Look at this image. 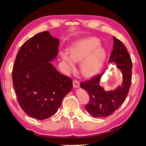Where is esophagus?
<instances>
[{
    "label": "esophagus",
    "mask_w": 146,
    "mask_h": 146,
    "mask_svg": "<svg viewBox=\"0 0 146 146\" xmlns=\"http://www.w3.org/2000/svg\"><path fill=\"white\" fill-rule=\"evenodd\" d=\"M73 87L74 88H78L80 87V82H79L78 80H73Z\"/></svg>",
    "instance_id": "34e87169"
}]
</instances>
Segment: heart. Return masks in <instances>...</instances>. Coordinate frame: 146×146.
Returning a JSON list of instances; mask_svg holds the SVG:
<instances>
[{"label": "heart", "mask_w": 146, "mask_h": 146, "mask_svg": "<svg viewBox=\"0 0 146 146\" xmlns=\"http://www.w3.org/2000/svg\"><path fill=\"white\" fill-rule=\"evenodd\" d=\"M96 38L81 39L74 43L67 53L60 52V57L67 65L68 71L75 70V62H81L80 70L85 76L90 77L96 75L102 68L106 58L105 49L101 46Z\"/></svg>", "instance_id": "b5f03b06"}]
</instances>
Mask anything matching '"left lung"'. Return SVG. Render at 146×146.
Masks as SVG:
<instances>
[{
	"label": "left lung",
	"mask_w": 146,
	"mask_h": 146,
	"mask_svg": "<svg viewBox=\"0 0 146 146\" xmlns=\"http://www.w3.org/2000/svg\"><path fill=\"white\" fill-rule=\"evenodd\" d=\"M113 46L108 63L114 62L123 75L121 86L114 90L105 91L100 85L104 72L99 74L88 81L81 82L82 89L89 95L90 101L86 110L94 117H107L112 114L123 104L128 96L131 86L132 63L131 57L123 43L113 37Z\"/></svg>",
	"instance_id": "1"
}]
</instances>
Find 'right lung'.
<instances>
[{
  "mask_svg": "<svg viewBox=\"0 0 146 146\" xmlns=\"http://www.w3.org/2000/svg\"><path fill=\"white\" fill-rule=\"evenodd\" d=\"M59 45V39L48 31L37 34L23 44L13 66L18 102L27 115L38 120L54 115L73 87L71 79L50 62L56 59Z\"/></svg>",
  "mask_w": 146,
  "mask_h": 146,
  "instance_id": "add662e5",
  "label": "right lung"
}]
</instances>
